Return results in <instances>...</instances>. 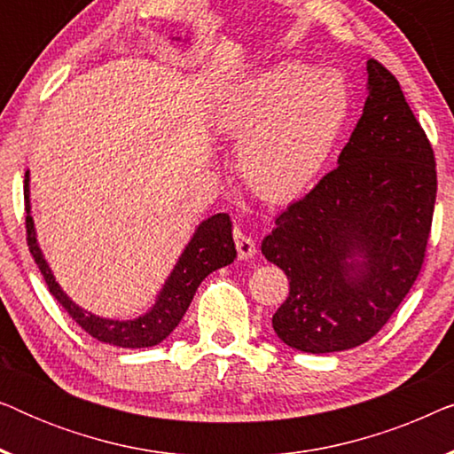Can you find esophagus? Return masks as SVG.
I'll return each mask as SVG.
<instances>
[{"instance_id": "esophagus-1", "label": "esophagus", "mask_w": 454, "mask_h": 454, "mask_svg": "<svg viewBox=\"0 0 454 454\" xmlns=\"http://www.w3.org/2000/svg\"><path fill=\"white\" fill-rule=\"evenodd\" d=\"M233 239H235V247H238V256L241 260L252 258L256 254V241H254L250 235L241 231V229L235 227L233 229Z\"/></svg>"}]
</instances>
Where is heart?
<instances>
[{
  "mask_svg": "<svg viewBox=\"0 0 454 454\" xmlns=\"http://www.w3.org/2000/svg\"><path fill=\"white\" fill-rule=\"evenodd\" d=\"M351 92L333 70L281 64L244 80L216 107V126L238 138V169L269 204L306 194L349 120Z\"/></svg>",
  "mask_w": 454,
  "mask_h": 454,
  "instance_id": "b5f03b06",
  "label": "heart"
}]
</instances>
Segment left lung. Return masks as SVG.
I'll return each instance as SVG.
<instances>
[{
	"instance_id": "obj_1",
	"label": "left lung",
	"mask_w": 454,
	"mask_h": 454,
	"mask_svg": "<svg viewBox=\"0 0 454 454\" xmlns=\"http://www.w3.org/2000/svg\"><path fill=\"white\" fill-rule=\"evenodd\" d=\"M368 90L339 165L277 216L262 244L289 278L272 328L306 353L351 349L380 333L426 260L438 190L434 148L399 80L376 59Z\"/></svg>"
}]
</instances>
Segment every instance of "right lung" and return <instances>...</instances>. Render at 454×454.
I'll return each mask as SVG.
<instances>
[{
  "label": "right lung",
  "mask_w": 454,
  "mask_h": 454,
  "mask_svg": "<svg viewBox=\"0 0 454 454\" xmlns=\"http://www.w3.org/2000/svg\"><path fill=\"white\" fill-rule=\"evenodd\" d=\"M24 210H27V244L28 250L33 254L36 266H39L43 278H45L49 294L61 303V308L72 316L80 328H84L90 337H95L101 343H109L115 347H128V349H140V347H153L160 343L171 334L173 328L179 325L184 318L185 309L194 300V294L198 285L208 277L210 272L221 269V266L231 264L238 258V250H235L233 238H231V219L229 215L219 213L210 216L198 227L194 238L185 247L182 258L176 269H173L171 277L167 278L163 291H160L159 301L154 303L151 312L140 316L136 320H105L98 316H92L90 312L80 309L59 285L49 270V266L43 258V254L36 246L33 216H30L28 207V173L24 176Z\"/></svg>",
  "instance_id": "right-lung-1"
}]
</instances>
